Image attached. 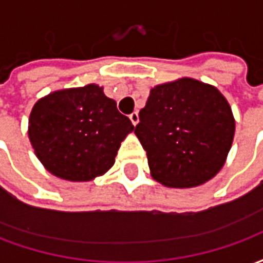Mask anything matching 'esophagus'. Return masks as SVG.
Wrapping results in <instances>:
<instances>
[{"instance_id": "esophagus-1", "label": "esophagus", "mask_w": 263, "mask_h": 263, "mask_svg": "<svg viewBox=\"0 0 263 263\" xmlns=\"http://www.w3.org/2000/svg\"><path fill=\"white\" fill-rule=\"evenodd\" d=\"M129 120H131V122L134 124V125H137L138 122H139V115H138L137 111H135V112H132V114L129 115Z\"/></svg>"}]
</instances>
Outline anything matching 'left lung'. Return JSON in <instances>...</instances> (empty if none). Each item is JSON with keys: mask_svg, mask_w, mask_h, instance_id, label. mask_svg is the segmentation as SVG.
I'll return each mask as SVG.
<instances>
[{"mask_svg": "<svg viewBox=\"0 0 263 263\" xmlns=\"http://www.w3.org/2000/svg\"><path fill=\"white\" fill-rule=\"evenodd\" d=\"M235 131L231 108L215 87L180 79L151 90L135 134L155 180L196 187L220 171Z\"/></svg>", "mask_w": 263, "mask_h": 263, "instance_id": "1", "label": "left lung"}]
</instances>
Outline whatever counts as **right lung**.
Returning a JSON list of instances; mask_svg holds the SVG:
<instances>
[{"label": "right lung", "instance_id": "right-lung-1", "mask_svg": "<svg viewBox=\"0 0 263 263\" xmlns=\"http://www.w3.org/2000/svg\"><path fill=\"white\" fill-rule=\"evenodd\" d=\"M134 125L101 87L88 84L49 94L29 117V139L37 159L54 176L88 182L114 165Z\"/></svg>", "mask_w": 263, "mask_h": 263}]
</instances>
